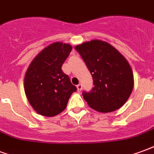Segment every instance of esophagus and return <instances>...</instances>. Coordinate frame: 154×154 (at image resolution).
I'll return each instance as SVG.
<instances>
[{
  "label": "esophagus",
  "instance_id": "34e87169",
  "mask_svg": "<svg viewBox=\"0 0 154 154\" xmlns=\"http://www.w3.org/2000/svg\"><path fill=\"white\" fill-rule=\"evenodd\" d=\"M82 88H83V85H82L81 84H79V85H77V90H78L79 92H80V91L82 90Z\"/></svg>",
  "mask_w": 154,
  "mask_h": 154
}]
</instances>
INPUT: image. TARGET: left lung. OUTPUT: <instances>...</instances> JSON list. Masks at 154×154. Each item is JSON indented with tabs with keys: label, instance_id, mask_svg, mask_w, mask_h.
<instances>
[{
	"label": "left lung",
	"instance_id": "obj_1",
	"mask_svg": "<svg viewBox=\"0 0 154 154\" xmlns=\"http://www.w3.org/2000/svg\"><path fill=\"white\" fill-rule=\"evenodd\" d=\"M90 71L94 87L83 92L88 105L99 112L119 109L134 87V75L126 59L106 42L92 40L75 48Z\"/></svg>",
	"mask_w": 154,
	"mask_h": 154
}]
</instances>
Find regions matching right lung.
<instances>
[{"label":"right lung","mask_w":154,"mask_h":154,"mask_svg":"<svg viewBox=\"0 0 154 154\" xmlns=\"http://www.w3.org/2000/svg\"><path fill=\"white\" fill-rule=\"evenodd\" d=\"M72 47L54 42L32 60L24 77V91L30 105L45 116H54L66 109L71 94L77 90L61 66Z\"/></svg>","instance_id":"add662e5"}]
</instances>
